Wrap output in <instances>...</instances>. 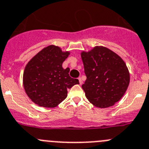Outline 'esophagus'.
<instances>
[{
	"label": "esophagus",
	"mask_w": 149,
	"mask_h": 149,
	"mask_svg": "<svg viewBox=\"0 0 149 149\" xmlns=\"http://www.w3.org/2000/svg\"><path fill=\"white\" fill-rule=\"evenodd\" d=\"M78 80H79V83H80V85H82V84H83V80H82V78L81 77H78Z\"/></svg>",
	"instance_id": "1"
}]
</instances>
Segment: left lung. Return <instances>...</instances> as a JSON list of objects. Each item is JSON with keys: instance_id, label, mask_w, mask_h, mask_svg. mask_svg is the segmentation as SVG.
Returning a JSON list of instances; mask_svg holds the SVG:
<instances>
[{"instance_id": "obj_1", "label": "left lung", "mask_w": 149, "mask_h": 149, "mask_svg": "<svg viewBox=\"0 0 149 149\" xmlns=\"http://www.w3.org/2000/svg\"><path fill=\"white\" fill-rule=\"evenodd\" d=\"M86 80L82 88L88 101L98 108L110 107L122 98L130 82L126 64L108 48L97 46L80 54Z\"/></svg>"}]
</instances>
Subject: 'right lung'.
<instances>
[{"instance_id": "obj_1", "label": "right lung", "mask_w": 149, "mask_h": 149, "mask_svg": "<svg viewBox=\"0 0 149 149\" xmlns=\"http://www.w3.org/2000/svg\"><path fill=\"white\" fill-rule=\"evenodd\" d=\"M70 52L59 46L50 45L35 54L24 69L23 84L26 93L39 106L54 108L67 97V89L79 84L77 79L69 76V68L63 63Z\"/></svg>"}]
</instances>
